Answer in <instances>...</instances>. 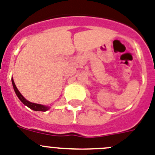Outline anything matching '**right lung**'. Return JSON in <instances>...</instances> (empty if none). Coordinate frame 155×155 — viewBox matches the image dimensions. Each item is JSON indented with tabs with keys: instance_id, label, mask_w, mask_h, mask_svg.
I'll return each mask as SVG.
<instances>
[{
	"instance_id": "obj_1",
	"label": "right lung",
	"mask_w": 155,
	"mask_h": 155,
	"mask_svg": "<svg viewBox=\"0 0 155 155\" xmlns=\"http://www.w3.org/2000/svg\"><path fill=\"white\" fill-rule=\"evenodd\" d=\"M12 85H13V87H14V91H15V92L16 95L18 96V97L19 98V100L21 101L22 102V103H23L25 105H26L27 107H29V108H31V109H33V111H46L49 109V107H47V106H44V105H41V104H39L32 103V102H29V101H28L27 100H25V98L23 97V96H22V95L20 94V92L18 91V90L17 89V87H16L15 84V83H14V80L12 79Z\"/></svg>"
}]
</instances>
